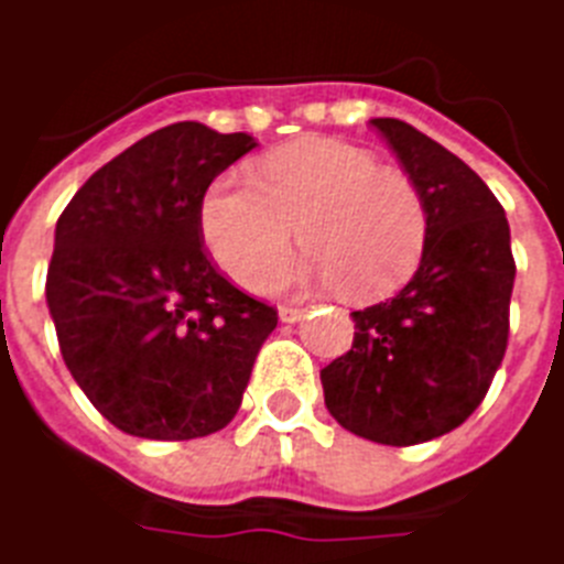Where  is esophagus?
<instances>
[{
  "label": "esophagus",
  "mask_w": 564,
  "mask_h": 564,
  "mask_svg": "<svg viewBox=\"0 0 564 564\" xmlns=\"http://www.w3.org/2000/svg\"><path fill=\"white\" fill-rule=\"evenodd\" d=\"M303 314L305 308H300V305H279V317H282V323H296Z\"/></svg>",
  "instance_id": "obj_1"
}]
</instances>
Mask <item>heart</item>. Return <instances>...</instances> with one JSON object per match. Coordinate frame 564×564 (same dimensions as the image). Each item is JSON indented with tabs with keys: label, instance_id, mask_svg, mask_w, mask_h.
<instances>
[{
	"label": "heart",
	"instance_id": "obj_1",
	"mask_svg": "<svg viewBox=\"0 0 564 564\" xmlns=\"http://www.w3.org/2000/svg\"><path fill=\"white\" fill-rule=\"evenodd\" d=\"M256 185L220 178L208 187L199 226L214 261L256 285L300 241L303 259L261 288L321 282L350 300H379L421 264L430 214L421 187L400 167L338 138H300L256 164Z\"/></svg>",
	"mask_w": 564,
	"mask_h": 564
}]
</instances>
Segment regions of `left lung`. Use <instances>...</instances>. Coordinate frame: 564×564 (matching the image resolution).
Listing matches in <instances>:
<instances>
[{
	"mask_svg": "<svg viewBox=\"0 0 564 564\" xmlns=\"http://www.w3.org/2000/svg\"><path fill=\"white\" fill-rule=\"evenodd\" d=\"M370 123L421 187L430 235L409 285L352 312L350 350L321 382L344 430L409 447L462 426L486 400L509 344L514 259L503 205L465 161L403 120Z\"/></svg>",
	"mask_w": 564,
	"mask_h": 564,
	"instance_id": "obj_1",
	"label": "left lung"
}]
</instances>
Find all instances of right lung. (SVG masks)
<instances>
[{
	"instance_id": "right-lung-1",
	"label": "right lung",
	"mask_w": 564,
	"mask_h": 564,
	"mask_svg": "<svg viewBox=\"0 0 564 564\" xmlns=\"http://www.w3.org/2000/svg\"><path fill=\"white\" fill-rule=\"evenodd\" d=\"M252 134L164 126L78 187L55 226L46 303L64 365L117 430L203 438L241 409L273 305L223 276L199 208Z\"/></svg>"
}]
</instances>
